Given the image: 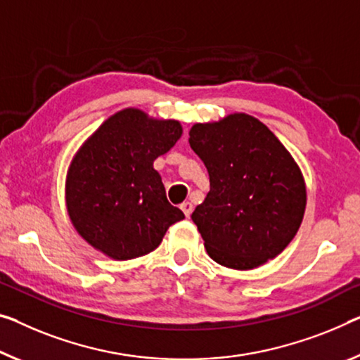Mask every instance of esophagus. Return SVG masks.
Here are the masks:
<instances>
[{
  "mask_svg": "<svg viewBox=\"0 0 360 360\" xmlns=\"http://www.w3.org/2000/svg\"><path fill=\"white\" fill-rule=\"evenodd\" d=\"M180 209H181V211H184V214L186 215V217H190V214L193 211V204L190 201H185V202H181Z\"/></svg>",
  "mask_w": 360,
  "mask_h": 360,
  "instance_id": "1",
  "label": "esophagus"
}]
</instances>
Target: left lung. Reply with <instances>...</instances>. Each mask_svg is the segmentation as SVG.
Here are the masks:
<instances>
[{"label":"left lung","mask_w":360,"mask_h":360,"mask_svg":"<svg viewBox=\"0 0 360 360\" xmlns=\"http://www.w3.org/2000/svg\"><path fill=\"white\" fill-rule=\"evenodd\" d=\"M190 146L211 190L191 214L211 259L250 270L278 256L300 230L306 185L272 131L248 114L195 124Z\"/></svg>","instance_id":"obj_1"}]
</instances>
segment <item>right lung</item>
Instances as JSON below:
<instances>
[{
  "label": "right lung",
  "mask_w": 360,
  "mask_h": 360,
  "mask_svg": "<svg viewBox=\"0 0 360 360\" xmlns=\"http://www.w3.org/2000/svg\"><path fill=\"white\" fill-rule=\"evenodd\" d=\"M180 136L176 120L124 109L88 138L65 181L69 217L84 240L117 261L145 256L161 245L169 226L185 214L167 201L153 162Z\"/></svg>",
  "instance_id": "1"
}]
</instances>
